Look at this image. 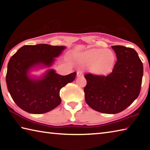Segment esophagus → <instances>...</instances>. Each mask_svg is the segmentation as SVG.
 Masks as SVG:
<instances>
[{"label":"esophagus","mask_w":150,"mask_h":150,"mask_svg":"<svg viewBox=\"0 0 150 150\" xmlns=\"http://www.w3.org/2000/svg\"><path fill=\"white\" fill-rule=\"evenodd\" d=\"M83 75V73L81 70H79L77 73V77H81V76Z\"/></svg>","instance_id":"esophagus-1"}]
</instances>
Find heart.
Returning a JSON list of instances; mask_svg holds the SVG:
<instances>
[{"label":"heart","mask_w":150,"mask_h":150,"mask_svg":"<svg viewBox=\"0 0 150 150\" xmlns=\"http://www.w3.org/2000/svg\"><path fill=\"white\" fill-rule=\"evenodd\" d=\"M80 61L84 66L91 67L92 72L98 75H107L113 69L115 56L106 48H93L81 54Z\"/></svg>","instance_id":"heart-1"}]
</instances>
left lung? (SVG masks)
I'll return each instance as SVG.
<instances>
[{"label":"left lung","instance_id":"obj_1","mask_svg":"<svg viewBox=\"0 0 150 150\" xmlns=\"http://www.w3.org/2000/svg\"><path fill=\"white\" fill-rule=\"evenodd\" d=\"M116 64L108 76L86 74L84 88L86 102L99 112H121L139 96L143 77V64L134 49L123 46L111 47Z\"/></svg>","mask_w":150,"mask_h":150}]
</instances>
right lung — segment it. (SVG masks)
<instances>
[{"instance_id": "1", "label": "right lung", "mask_w": 150, "mask_h": 150, "mask_svg": "<svg viewBox=\"0 0 150 150\" xmlns=\"http://www.w3.org/2000/svg\"><path fill=\"white\" fill-rule=\"evenodd\" d=\"M66 48L64 46L47 44L25 45L11 57L8 64L6 81L11 97L19 108L26 112L42 114L61 103L60 89L74 81L77 73L60 75L48 69L40 76L31 72L52 66L55 58Z\"/></svg>"}]
</instances>
